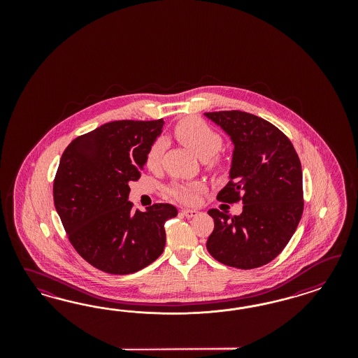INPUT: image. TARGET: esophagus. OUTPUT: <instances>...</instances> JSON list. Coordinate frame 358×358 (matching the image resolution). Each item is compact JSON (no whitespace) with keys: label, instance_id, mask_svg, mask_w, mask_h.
I'll return each mask as SVG.
<instances>
[{"label":"esophagus","instance_id":"obj_1","mask_svg":"<svg viewBox=\"0 0 358 358\" xmlns=\"http://www.w3.org/2000/svg\"><path fill=\"white\" fill-rule=\"evenodd\" d=\"M181 214L186 217H193L198 215V211H196V210H190V208H184V210L181 211Z\"/></svg>","mask_w":358,"mask_h":358}]
</instances>
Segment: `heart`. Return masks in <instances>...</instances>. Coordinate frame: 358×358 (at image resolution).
<instances>
[{
    "label": "heart",
    "mask_w": 358,
    "mask_h": 358,
    "mask_svg": "<svg viewBox=\"0 0 358 358\" xmlns=\"http://www.w3.org/2000/svg\"><path fill=\"white\" fill-rule=\"evenodd\" d=\"M174 136L185 147L202 159L207 160L210 165H217L219 159L215 156L222 147V138L217 131L207 126L203 120L196 118H186L181 120L174 127ZM165 150V141L159 139L155 141L147 153L145 163L150 169H156L160 164L163 152ZM205 190V185L202 182H174L169 187V194L184 203H194Z\"/></svg>",
    "instance_id": "heart-1"
}]
</instances>
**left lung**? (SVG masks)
<instances>
[{
  "label": "left lung",
  "instance_id": "8db88e82",
  "mask_svg": "<svg viewBox=\"0 0 358 358\" xmlns=\"http://www.w3.org/2000/svg\"><path fill=\"white\" fill-rule=\"evenodd\" d=\"M205 117L234 144L229 181L217 201L243 202L240 215L208 211L214 231L207 250L227 266L259 268L281 253L302 217L299 157L292 141L268 120L236 110L205 113Z\"/></svg>",
  "mask_w": 358,
  "mask_h": 358
}]
</instances>
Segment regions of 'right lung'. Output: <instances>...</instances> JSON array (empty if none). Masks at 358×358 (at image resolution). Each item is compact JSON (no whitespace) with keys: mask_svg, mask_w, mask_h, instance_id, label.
I'll list each match as a JSON object with an SVG mask.
<instances>
[{"mask_svg":"<svg viewBox=\"0 0 358 358\" xmlns=\"http://www.w3.org/2000/svg\"><path fill=\"white\" fill-rule=\"evenodd\" d=\"M164 120H115L72 141L60 159L54 202L78 255L110 274H130L156 260L165 247L169 203L134 211L130 182L145 165Z\"/></svg>","mask_w":358,"mask_h":358,"instance_id":"right-lung-1","label":"right lung"}]
</instances>
